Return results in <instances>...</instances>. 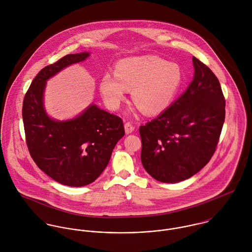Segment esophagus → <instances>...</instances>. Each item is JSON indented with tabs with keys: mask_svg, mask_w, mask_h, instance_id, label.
I'll use <instances>...</instances> for the list:
<instances>
[{
	"mask_svg": "<svg viewBox=\"0 0 252 252\" xmlns=\"http://www.w3.org/2000/svg\"><path fill=\"white\" fill-rule=\"evenodd\" d=\"M124 127H125V132H126V134H131V133L134 131V129H135L134 125H133L131 122H126L125 125H124Z\"/></svg>",
	"mask_w": 252,
	"mask_h": 252,
	"instance_id": "esophagus-1",
	"label": "esophagus"
}]
</instances>
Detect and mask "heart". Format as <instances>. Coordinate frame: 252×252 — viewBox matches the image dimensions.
<instances>
[{"instance_id":"1","label":"heart","mask_w":252,"mask_h":252,"mask_svg":"<svg viewBox=\"0 0 252 252\" xmlns=\"http://www.w3.org/2000/svg\"><path fill=\"white\" fill-rule=\"evenodd\" d=\"M182 81V71L174 62L152 56H135L120 60L115 75L106 73L101 80V93L109 108H119L127 89L132 90L136 106L146 114H156L168 108Z\"/></svg>"}]
</instances>
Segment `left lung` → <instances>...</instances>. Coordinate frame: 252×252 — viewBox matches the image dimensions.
<instances>
[{"mask_svg":"<svg viewBox=\"0 0 252 252\" xmlns=\"http://www.w3.org/2000/svg\"><path fill=\"white\" fill-rule=\"evenodd\" d=\"M186 91L156 118L140 127L141 159L156 180L175 183L203 169L216 152L225 119V98L213 71L193 57Z\"/></svg>","mask_w":252,"mask_h":252,"instance_id":"8db88e82","label":"left lung"}]
</instances>
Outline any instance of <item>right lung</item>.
<instances>
[{"instance_id":"add662e5","label":"right lung","mask_w":252,"mask_h":252,"mask_svg":"<svg viewBox=\"0 0 252 252\" xmlns=\"http://www.w3.org/2000/svg\"><path fill=\"white\" fill-rule=\"evenodd\" d=\"M88 56V52L68 54L40 70L25 94L22 108L26 144L36 166L57 182L73 187L99 178L125 134L122 119L96 105L67 121L51 119L45 112L46 80Z\"/></svg>"}]
</instances>
